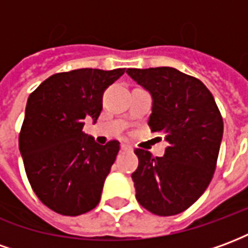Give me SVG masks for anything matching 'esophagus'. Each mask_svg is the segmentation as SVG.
I'll list each match as a JSON object with an SVG mask.
<instances>
[{
    "instance_id": "esophagus-1",
    "label": "esophagus",
    "mask_w": 248,
    "mask_h": 248,
    "mask_svg": "<svg viewBox=\"0 0 248 248\" xmlns=\"http://www.w3.org/2000/svg\"><path fill=\"white\" fill-rule=\"evenodd\" d=\"M121 150H122V151H131V150H133V147H131V146H129V145H126V143H122V145H121Z\"/></svg>"
}]
</instances>
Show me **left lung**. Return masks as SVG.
Masks as SVG:
<instances>
[{"instance_id": "obj_1", "label": "left lung", "mask_w": 248, "mask_h": 248, "mask_svg": "<svg viewBox=\"0 0 248 248\" xmlns=\"http://www.w3.org/2000/svg\"><path fill=\"white\" fill-rule=\"evenodd\" d=\"M153 98L149 126L169 146L163 156L135 149L131 174L142 207L161 217L182 213L213 179L223 137V119L213 94L198 78L174 67L127 69Z\"/></svg>"}]
</instances>
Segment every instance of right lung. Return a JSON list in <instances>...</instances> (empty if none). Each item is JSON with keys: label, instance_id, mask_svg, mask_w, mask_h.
Here are the masks:
<instances>
[{"label": "right lung", "instance_id": "obj_1", "mask_svg": "<svg viewBox=\"0 0 248 248\" xmlns=\"http://www.w3.org/2000/svg\"><path fill=\"white\" fill-rule=\"evenodd\" d=\"M124 69H78L49 77L31 93L19 133L30 186L45 206L69 217L90 211L119 151L118 140L98 145L82 129L97 122L105 90Z\"/></svg>", "mask_w": 248, "mask_h": 248}]
</instances>
